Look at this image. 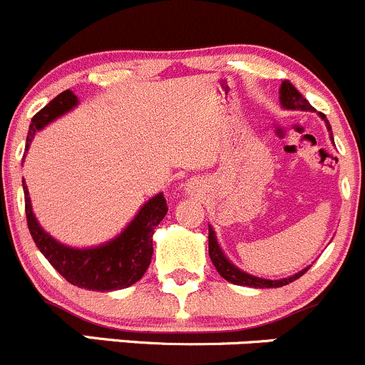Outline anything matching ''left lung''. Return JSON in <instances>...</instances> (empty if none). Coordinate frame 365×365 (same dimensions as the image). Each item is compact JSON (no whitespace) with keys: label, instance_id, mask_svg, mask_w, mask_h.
I'll return each instance as SVG.
<instances>
[{"label":"left lung","instance_id":"8db88e82","mask_svg":"<svg viewBox=\"0 0 365 365\" xmlns=\"http://www.w3.org/2000/svg\"><path fill=\"white\" fill-rule=\"evenodd\" d=\"M279 103L283 105V108H289V110H309V112H313V106L309 105L308 99L304 98V96L301 94L295 87L292 86L290 82H283L282 83V89H279ZM320 117L325 120V115L320 113ZM327 122V128L329 131H331V124ZM210 234H208V250H210V259H212L213 266L217 267L218 274L222 276V278H225L227 282L234 283V285H243V287H255V289H276V287H283V285H289V283H292L294 279L301 278L302 274L308 271V267L302 271H299L297 274L290 276V278H283V279H264V278H257V276H252V274H247L243 273V271L237 269L236 266H232L231 262H229L227 259H225V255L222 253L220 247H218L217 243V237H215V231L212 227L208 229Z\"/></svg>","mask_w":365,"mask_h":365}]
</instances>
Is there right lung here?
Here are the masks:
<instances>
[{"instance_id": "1", "label": "right lung", "mask_w": 365, "mask_h": 365, "mask_svg": "<svg viewBox=\"0 0 365 365\" xmlns=\"http://www.w3.org/2000/svg\"><path fill=\"white\" fill-rule=\"evenodd\" d=\"M76 103H78L76 96L71 91H64L34 115L31 118L28 140H26V152H28L34 133L45 128L53 118L66 113ZM22 187H24L26 218H28L31 236H33L38 250L43 253L53 269L63 278H66L71 285L87 290H98V292L120 290L136 283L148 269L153 253V231L168 213V202L163 194L152 197L134 217L128 229L110 243L87 248V250H76V248L57 243L52 236H48L40 227L33 210H31L26 182H22Z\"/></svg>"}]
</instances>
